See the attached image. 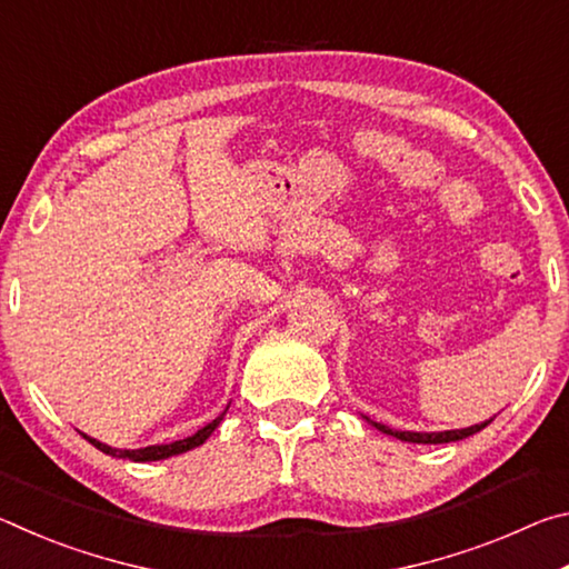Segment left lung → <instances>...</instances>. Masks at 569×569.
I'll use <instances>...</instances> for the list:
<instances>
[{"mask_svg":"<svg viewBox=\"0 0 569 569\" xmlns=\"http://www.w3.org/2000/svg\"><path fill=\"white\" fill-rule=\"evenodd\" d=\"M363 419L371 421L369 417H363ZM489 421H492V419H489ZM489 421L475 423V427H467V429H451V431H397V429H389L387 423H379V421H371V423L379 431H383V435L397 437L401 441H411V445H447V441H459V439H467L471 435H477V431L485 429Z\"/></svg>","mask_w":569,"mask_h":569,"instance_id":"8db88e82","label":"left lung"}]
</instances>
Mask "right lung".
I'll return each instance as SVG.
<instances>
[{
  "instance_id": "obj_1",
  "label": "right lung",
  "mask_w": 569,
  "mask_h": 569,
  "mask_svg": "<svg viewBox=\"0 0 569 569\" xmlns=\"http://www.w3.org/2000/svg\"><path fill=\"white\" fill-rule=\"evenodd\" d=\"M228 407H230V403H228ZM228 407H226V411H228ZM226 411L220 413V417H216L210 423H206L203 429H198L192 437H186V439H180V441H172V445H150V447H142V449H114L110 445H102V441L88 437V435H84V431H80V435L88 439L92 447H98L100 451H104V455H110V457L130 459V461H160V459L176 457V455H182V451H190V449H196V447L203 445V441L218 429V423L223 421Z\"/></svg>"
}]
</instances>
